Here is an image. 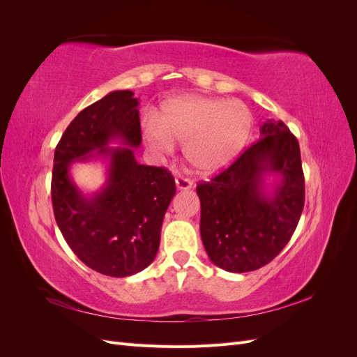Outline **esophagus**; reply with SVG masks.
I'll list each match as a JSON object with an SVG mask.
<instances>
[{"instance_id": "1", "label": "esophagus", "mask_w": 357, "mask_h": 357, "mask_svg": "<svg viewBox=\"0 0 357 357\" xmlns=\"http://www.w3.org/2000/svg\"><path fill=\"white\" fill-rule=\"evenodd\" d=\"M192 185H193V183H192L189 178H186V177H183V176L176 177V186H177V189H180V190L190 189Z\"/></svg>"}]
</instances>
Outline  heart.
Returning a JSON list of instances; mask_svg holds the SVG:
<instances>
[{
    "mask_svg": "<svg viewBox=\"0 0 357 357\" xmlns=\"http://www.w3.org/2000/svg\"><path fill=\"white\" fill-rule=\"evenodd\" d=\"M252 126V113L241 101L181 96L162 107L158 121L146 119L143 132L153 152L169 155L174 142L183 143V153L193 168L215 174L238 158Z\"/></svg>",
    "mask_w": 357,
    "mask_h": 357,
    "instance_id": "heart-1",
    "label": "heart"
}]
</instances>
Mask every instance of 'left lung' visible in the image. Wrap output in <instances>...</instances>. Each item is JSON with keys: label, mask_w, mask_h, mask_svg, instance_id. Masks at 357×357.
Listing matches in <instances>:
<instances>
[{"label": "left lung", "mask_w": 357, "mask_h": 357, "mask_svg": "<svg viewBox=\"0 0 357 357\" xmlns=\"http://www.w3.org/2000/svg\"><path fill=\"white\" fill-rule=\"evenodd\" d=\"M282 177L273 196L263 177ZM201 238L214 265L229 273L262 268L283 250L304 210L305 180L296 137L282 121H266L261 138L232 165L199 183Z\"/></svg>", "instance_id": "1"}]
</instances>
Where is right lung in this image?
I'll use <instances>...</instances> for the list:
<instances>
[{
	"label": "right lung",
	"instance_id": "1",
	"mask_svg": "<svg viewBox=\"0 0 357 357\" xmlns=\"http://www.w3.org/2000/svg\"><path fill=\"white\" fill-rule=\"evenodd\" d=\"M137 107L131 91L110 92L86 107L62 134L53 159L52 204L63 238L84 265L110 277L137 274L153 262L176 195L167 168L135 160L134 147L142 144ZM113 139L128 147L109 148ZM93 155L109 159V177L88 199L70 180L69 165Z\"/></svg>",
	"mask_w": 357,
	"mask_h": 357
}]
</instances>
